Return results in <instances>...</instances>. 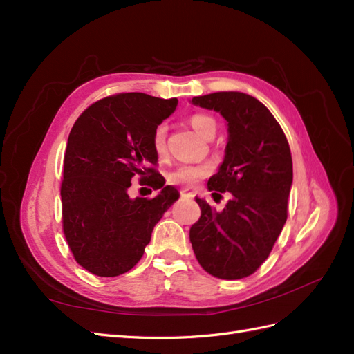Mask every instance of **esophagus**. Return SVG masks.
I'll use <instances>...</instances> for the list:
<instances>
[{"label":"esophagus","mask_w":354,"mask_h":354,"mask_svg":"<svg viewBox=\"0 0 354 354\" xmlns=\"http://www.w3.org/2000/svg\"><path fill=\"white\" fill-rule=\"evenodd\" d=\"M179 194L183 196V197H188V199H192V197H193V194H192L190 192H188V190H180Z\"/></svg>","instance_id":"34e87169"}]
</instances>
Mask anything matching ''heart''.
Returning a JSON list of instances; mask_svg holds the SVG:
<instances>
[{"label":"heart","mask_w":354,"mask_h":354,"mask_svg":"<svg viewBox=\"0 0 354 354\" xmlns=\"http://www.w3.org/2000/svg\"><path fill=\"white\" fill-rule=\"evenodd\" d=\"M188 123L190 127L196 131L197 134L203 138H212L216 134L217 123L208 114L203 113H194L188 118ZM152 149L157 157H164L167 152V145H166V128L157 127L152 134ZM211 164L202 162V164H180L176 169L169 171L167 175V183L174 185H183V187H190L196 184L197 180L203 179L211 174Z\"/></svg>","instance_id":"heart-1"}]
</instances>
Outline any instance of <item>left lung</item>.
Masks as SVG:
<instances>
[{
    "instance_id": "8db88e82",
    "label": "left lung",
    "mask_w": 354,
    "mask_h": 354,
    "mask_svg": "<svg viewBox=\"0 0 354 354\" xmlns=\"http://www.w3.org/2000/svg\"><path fill=\"white\" fill-rule=\"evenodd\" d=\"M227 120L225 161L208 180L212 194L231 193L221 212L196 197L201 217L190 241L202 268L235 281L253 274L268 258L288 217L292 158L288 140L267 106L240 92L193 97Z\"/></svg>"
}]
</instances>
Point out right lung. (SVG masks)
Masks as SVG:
<instances>
[{"label":"right lung","instance_id":"right-lung-1","mask_svg":"<svg viewBox=\"0 0 354 354\" xmlns=\"http://www.w3.org/2000/svg\"><path fill=\"white\" fill-rule=\"evenodd\" d=\"M178 100L131 92L102 97L73 123L63 161V234L78 264L101 277L127 273L142 259L153 226L179 193L164 185L152 134ZM160 189L131 200L130 179Z\"/></svg>","mask_w":354,"mask_h":354}]
</instances>
